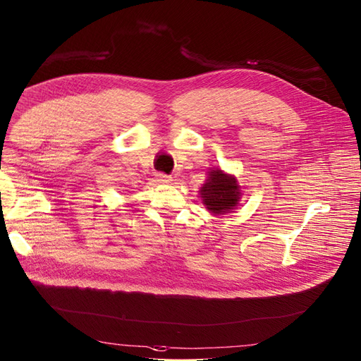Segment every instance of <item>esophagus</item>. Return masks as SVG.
Here are the masks:
<instances>
[{"mask_svg": "<svg viewBox=\"0 0 361 361\" xmlns=\"http://www.w3.org/2000/svg\"><path fill=\"white\" fill-rule=\"evenodd\" d=\"M158 181L162 184H169V183H172V177H169L166 174H158Z\"/></svg>", "mask_w": 361, "mask_h": 361, "instance_id": "1", "label": "esophagus"}]
</instances>
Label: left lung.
Wrapping results in <instances>:
<instances>
[{
	"label": "left lung",
	"mask_w": 361,
	"mask_h": 361,
	"mask_svg": "<svg viewBox=\"0 0 361 361\" xmlns=\"http://www.w3.org/2000/svg\"><path fill=\"white\" fill-rule=\"evenodd\" d=\"M199 193L203 205L214 215H221L236 208L242 196L238 180L219 168L208 172V178Z\"/></svg>",
	"instance_id": "1"
}]
</instances>
